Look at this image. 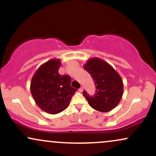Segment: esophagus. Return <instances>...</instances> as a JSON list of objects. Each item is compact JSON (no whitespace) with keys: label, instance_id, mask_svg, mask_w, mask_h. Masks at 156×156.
<instances>
[{"label":"esophagus","instance_id":"obj_1","mask_svg":"<svg viewBox=\"0 0 156 156\" xmlns=\"http://www.w3.org/2000/svg\"><path fill=\"white\" fill-rule=\"evenodd\" d=\"M78 91H79L80 92H83V87H80V88L78 89Z\"/></svg>","mask_w":156,"mask_h":156}]
</instances>
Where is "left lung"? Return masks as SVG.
<instances>
[{
	"label": "left lung",
	"instance_id": "obj_1",
	"mask_svg": "<svg viewBox=\"0 0 156 156\" xmlns=\"http://www.w3.org/2000/svg\"><path fill=\"white\" fill-rule=\"evenodd\" d=\"M83 69L92 77L96 87L95 94H83L92 108L101 112L112 111L119 104L123 94V83L120 76L110 64L99 58L87 61Z\"/></svg>",
	"mask_w": 156,
	"mask_h": 156
}]
</instances>
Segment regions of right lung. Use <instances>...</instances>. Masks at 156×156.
I'll return each instance as SVG.
<instances>
[{"mask_svg": "<svg viewBox=\"0 0 156 156\" xmlns=\"http://www.w3.org/2000/svg\"><path fill=\"white\" fill-rule=\"evenodd\" d=\"M60 67V60L53 58L41 65L31 79L33 98L39 108L48 114L63 112L77 91L70 86V76L58 73Z\"/></svg>", "mask_w": 156, "mask_h": 156, "instance_id": "obj_1", "label": "right lung"}]
</instances>
